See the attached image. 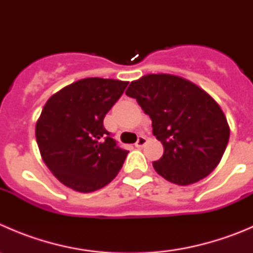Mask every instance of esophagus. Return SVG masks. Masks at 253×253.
Instances as JSON below:
<instances>
[{"label":"esophagus","mask_w":253,"mask_h":253,"mask_svg":"<svg viewBox=\"0 0 253 253\" xmlns=\"http://www.w3.org/2000/svg\"><path fill=\"white\" fill-rule=\"evenodd\" d=\"M145 143H147V138H145L144 136H139L138 139H137L136 144H134V145H136L137 148H142L143 145L145 144Z\"/></svg>","instance_id":"obj_1"}]
</instances>
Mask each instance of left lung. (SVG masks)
Listing matches in <instances>:
<instances>
[{"label":"left lung","instance_id":"8db88e82","mask_svg":"<svg viewBox=\"0 0 253 253\" xmlns=\"http://www.w3.org/2000/svg\"><path fill=\"white\" fill-rule=\"evenodd\" d=\"M134 98L152 119L153 134L164 154L155 171L180 186L191 185L216 168L228 145L230 128L216 101L203 89L172 75H147L131 82Z\"/></svg>","mask_w":253,"mask_h":253}]
</instances>
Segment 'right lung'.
Returning a JSON list of instances; mask_svg holds the SVG:
<instances>
[{
  "label": "right lung",
  "mask_w": 253,
  "mask_h": 253,
  "mask_svg": "<svg viewBox=\"0 0 253 253\" xmlns=\"http://www.w3.org/2000/svg\"><path fill=\"white\" fill-rule=\"evenodd\" d=\"M128 82L84 78L53 94L37 122L40 154L58 181L78 192L103 188L117 175L128 150L117 145L104 117Z\"/></svg>",
  "instance_id": "right-lung-1"
}]
</instances>
